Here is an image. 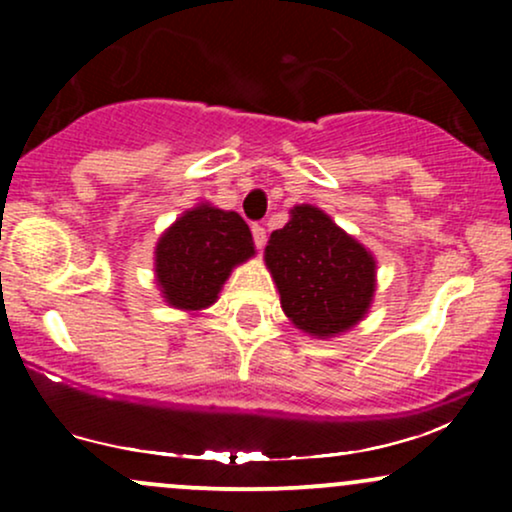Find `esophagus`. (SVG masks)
<instances>
[{
	"label": "esophagus",
	"instance_id": "esophagus-1",
	"mask_svg": "<svg viewBox=\"0 0 512 512\" xmlns=\"http://www.w3.org/2000/svg\"><path fill=\"white\" fill-rule=\"evenodd\" d=\"M252 240H255L257 248H264V243H267V231L260 223H252Z\"/></svg>",
	"mask_w": 512,
	"mask_h": 512
}]
</instances>
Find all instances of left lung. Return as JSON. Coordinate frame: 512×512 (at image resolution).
Here are the masks:
<instances>
[{"label": "left lung", "mask_w": 512, "mask_h": 512, "mask_svg": "<svg viewBox=\"0 0 512 512\" xmlns=\"http://www.w3.org/2000/svg\"><path fill=\"white\" fill-rule=\"evenodd\" d=\"M264 260L284 313L313 337L349 330L373 301V255L310 204L291 209V221L269 236Z\"/></svg>", "instance_id": "obj_1"}]
</instances>
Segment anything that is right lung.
<instances>
[{
    "instance_id": "1",
    "label": "right lung",
    "mask_w": 512,
    "mask_h": 512,
    "mask_svg": "<svg viewBox=\"0 0 512 512\" xmlns=\"http://www.w3.org/2000/svg\"><path fill=\"white\" fill-rule=\"evenodd\" d=\"M252 255V233L236 211L199 204L158 240V286L175 308H207L216 301L231 269Z\"/></svg>"
}]
</instances>
